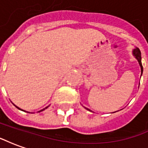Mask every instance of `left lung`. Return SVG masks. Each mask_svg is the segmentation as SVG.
<instances>
[{
	"instance_id": "left-lung-1",
	"label": "left lung",
	"mask_w": 148,
	"mask_h": 148,
	"mask_svg": "<svg viewBox=\"0 0 148 148\" xmlns=\"http://www.w3.org/2000/svg\"><path fill=\"white\" fill-rule=\"evenodd\" d=\"M133 55H135V57L136 58V59L139 62V64H140V68H141V73H142L143 72V66H142V63H141V52H140V49H135L133 51Z\"/></svg>"
}]
</instances>
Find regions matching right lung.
<instances>
[{"label":"right lung","instance_id":"obj_1","mask_svg":"<svg viewBox=\"0 0 148 148\" xmlns=\"http://www.w3.org/2000/svg\"><path fill=\"white\" fill-rule=\"evenodd\" d=\"M16 108H18L17 106H16ZM47 108H48V106H47V107H46L45 109H42V110H40V111H39V112H41V111H43V110H44V109H47ZM18 109H19V108H18ZM21 110H22V109H21Z\"/></svg>","mask_w":148,"mask_h":148}]
</instances>
